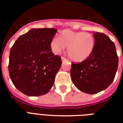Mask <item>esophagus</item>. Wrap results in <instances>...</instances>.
<instances>
[{
	"instance_id": "esophagus-1",
	"label": "esophagus",
	"mask_w": 123,
	"mask_h": 123,
	"mask_svg": "<svg viewBox=\"0 0 123 123\" xmlns=\"http://www.w3.org/2000/svg\"><path fill=\"white\" fill-rule=\"evenodd\" d=\"M61 59H62V61H68L65 57H64V56H62Z\"/></svg>"
}]
</instances>
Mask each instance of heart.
Wrapping results in <instances>:
<instances>
[{
    "label": "heart",
    "instance_id": "heart-1",
    "mask_svg": "<svg viewBox=\"0 0 123 123\" xmlns=\"http://www.w3.org/2000/svg\"><path fill=\"white\" fill-rule=\"evenodd\" d=\"M95 46V39L88 32L74 31L64 30L61 33L59 39L54 37L50 43L51 51L59 55L67 47V54L75 62L85 61L92 53Z\"/></svg>",
    "mask_w": 123,
    "mask_h": 123
}]
</instances>
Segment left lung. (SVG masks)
Returning <instances> with one entry per match:
<instances>
[{
	"instance_id": "left-lung-1",
	"label": "left lung",
	"mask_w": 123,
	"mask_h": 123,
	"mask_svg": "<svg viewBox=\"0 0 123 123\" xmlns=\"http://www.w3.org/2000/svg\"><path fill=\"white\" fill-rule=\"evenodd\" d=\"M95 46L88 59L72 63V82L81 92L95 94L108 88L116 74L119 58L115 43L103 33L95 32Z\"/></svg>"
}]
</instances>
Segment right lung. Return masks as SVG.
Here are the masks:
<instances>
[{
	"instance_id": "obj_1",
	"label": "right lung",
	"mask_w": 123,
	"mask_h": 123,
	"mask_svg": "<svg viewBox=\"0 0 123 123\" xmlns=\"http://www.w3.org/2000/svg\"><path fill=\"white\" fill-rule=\"evenodd\" d=\"M57 30L31 29L20 35L10 49L8 71L13 84L28 96L48 93L61 67V56L51 51L50 43Z\"/></svg>"
}]
</instances>
